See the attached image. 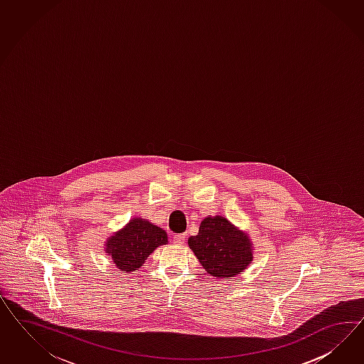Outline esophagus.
I'll return each mask as SVG.
<instances>
[{"label":"esophagus","mask_w":364,"mask_h":364,"mask_svg":"<svg viewBox=\"0 0 364 364\" xmlns=\"http://www.w3.org/2000/svg\"><path fill=\"white\" fill-rule=\"evenodd\" d=\"M186 242V233H177L173 236V242L175 244H178V245H181V244H184Z\"/></svg>","instance_id":"34e87169"}]
</instances>
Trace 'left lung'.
Returning <instances> with one entry per match:
<instances>
[{"label":"left lung","mask_w":364,"mask_h":364,"mask_svg":"<svg viewBox=\"0 0 364 364\" xmlns=\"http://www.w3.org/2000/svg\"><path fill=\"white\" fill-rule=\"evenodd\" d=\"M188 245L210 275L230 279L252 262V244L247 235L221 216L205 218Z\"/></svg>","instance_id":"8db88e82"}]
</instances>
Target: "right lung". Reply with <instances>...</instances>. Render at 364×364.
Masks as SVG:
<instances>
[{
  "label": "right lung",
  "mask_w": 364,
  "mask_h": 364,
  "mask_svg": "<svg viewBox=\"0 0 364 364\" xmlns=\"http://www.w3.org/2000/svg\"><path fill=\"white\" fill-rule=\"evenodd\" d=\"M168 242L166 231L144 219H133L107 242V252L124 272L140 268L159 245Z\"/></svg>",
  "instance_id": "obj_1"
}]
</instances>
